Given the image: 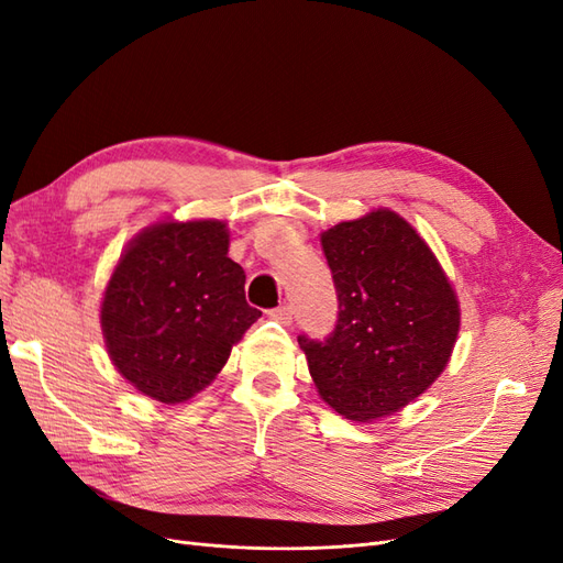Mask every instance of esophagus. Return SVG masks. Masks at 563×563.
Segmentation results:
<instances>
[{"label": "esophagus", "mask_w": 563, "mask_h": 563, "mask_svg": "<svg viewBox=\"0 0 563 563\" xmlns=\"http://www.w3.org/2000/svg\"><path fill=\"white\" fill-rule=\"evenodd\" d=\"M269 317L279 321V323H286V327H288V323L294 321V308H291V305H279V308L269 310Z\"/></svg>", "instance_id": "34e87169"}]
</instances>
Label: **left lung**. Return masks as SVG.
Returning a JSON list of instances; mask_svg holds the SVG:
<instances>
[{
    "instance_id": "8db88e82",
    "label": "left lung",
    "mask_w": 563,
    "mask_h": 563,
    "mask_svg": "<svg viewBox=\"0 0 563 563\" xmlns=\"http://www.w3.org/2000/svg\"><path fill=\"white\" fill-rule=\"evenodd\" d=\"M338 321L298 335L319 397L350 420H376L420 397L446 368L460 329L449 277L422 236L389 209L321 234Z\"/></svg>"
}]
</instances>
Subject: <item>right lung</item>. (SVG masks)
<instances>
[{
	"label": "right lung",
	"instance_id": "add662e5",
	"mask_svg": "<svg viewBox=\"0 0 563 563\" xmlns=\"http://www.w3.org/2000/svg\"><path fill=\"white\" fill-rule=\"evenodd\" d=\"M228 249L223 220H166L145 228L119 258L100 327L112 364L141 395L162 404L192 399L261 317Z\"/></svg>",
	"mask_w": 563,
	"mask_h": 563
}]
</instances>
